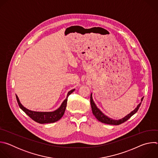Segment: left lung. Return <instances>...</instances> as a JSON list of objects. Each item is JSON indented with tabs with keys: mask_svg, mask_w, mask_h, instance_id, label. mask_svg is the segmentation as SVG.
Listing matches in <instances>:
<instances>
[{
	"mask_svg": "<svg viewBox=\"0 0 158 158\" xmlns=\"http://www.w3.org/2000/svg\"><path fill=\"white\" fill-rule=\"evenodd\" d=\"M143 98H142V99H141V102L143 101ZM141 102L138 105V106L136 107V109H135L134 110H132L131 112H130L129 114H128L124 118H123L121 119H119V120H114V119H112L111 118H108L107 116L104 115L102 112L97 107L96 105L95 104V103L93 99L92 94H91V106L93 114L96 118V119L98 121H99L100 122L104 123V124H111V125H119V124L126 122V121H127L132 116H133L135 113H136V112H137V111L138 110V109L141 104Z\"/></svg>",
	"mask_w": 158,
	"mask_h": 158,
	"instance_id": "1",
	"label": "left lung"
}]
</instances>
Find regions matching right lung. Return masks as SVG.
<instances>
[{
    "mask_svg": "<svg viewBox=\"0 0 158 158\" xmlns=\"http://www.w3.org/2000/svg\"><path fill=\"white\" fill-rule=\"evenodd\" d=\"M74 90H75L74 89H72L71 91H70L68 93H67V98L62 102L61 106L57 110L52 112H37V111H32V110H29L21 104L17 95H16V99L20 108L24 112H25V113L27 115H28L34 121L40 124L52 123H55L59 121L63 116L66 106H67V98H68V96L71 93H73V91H74Z\"/></svg>",
    "mask_w": 158,
    "mask_h": 158,
    "instance_id": "add662e5",
    "label": "right lung"
}]
</instances>
